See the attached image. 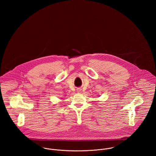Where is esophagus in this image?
Masks as SVG:
<instances>
[{
	"instance_id": "34e87169",
	"label": "esophagus",
	"mask_w": 156,
	"mask_h": 156,
	"mask_svg": "<svg viewBox=\"0 0 156 156\" xmlns=\"http://www.w3.org/2000/svg\"><path fill=\"white\" fill-rule=\"evenodd\" d=\"M80 90H81V89H78V90H78V91H79V92H80Z\"/></svg>"
}]
</instances>
